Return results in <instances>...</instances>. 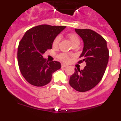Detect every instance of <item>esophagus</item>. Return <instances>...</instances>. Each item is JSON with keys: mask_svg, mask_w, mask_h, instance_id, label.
Wrapping results in <instances>:
<instances>
[{"mask_svg": "<svg viewBox=\"0 0 121 121\" xmlns=\"http://www.w3.org/2000/svg\"><path fill=\"white\" fill-rule=\"evenodd\" d=\"M67 67V65H65V64H61V67L62 68H65V67Z\"/></svg>", "mask_w": 121, "mask_h": 121, "instance_id": "esophagus-1", "label": "esophagus"}]
</instances>
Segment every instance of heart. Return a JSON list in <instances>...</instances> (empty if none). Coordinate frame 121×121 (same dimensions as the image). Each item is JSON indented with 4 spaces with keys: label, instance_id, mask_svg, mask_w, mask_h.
Here are the masks:
<instances>
[{
    "label": "heart",
    "instance_id": "1",
    "mask_svg": "<svg viewBox=\"0 0 121 121\" xmlns=\"http://www.w3.org/2000/svg\"><path fill=\"white\" fill-rule=\"evenodd\" d=\"M67 37H68V39L70 40V42L72 44V45L74 44H79L80 43V39L79 37L78 36L77 34L74 33H70L67 35ZM60 40V37L59 36H57L56 37H54V39H53V42H52V46L53 48L57 47L59 42ZM58 59L64 62H67L70 59V57L68 54H65V53H61L58 55Z\"/></svg>",
    "mask_w": 121,
    "mask_h": 121
}]
</instances>
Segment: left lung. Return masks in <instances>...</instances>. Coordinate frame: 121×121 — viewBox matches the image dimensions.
I'll list each match as a JSON object with an SVG mask.
<instances>
[{"instance_id": "obj_1", "label": "left lung", "mask_w": 121, "mask_h": 121, "mask_svg": "<svg viewBox=\"0 0 121 121\" xmlns=\"http://www.w3.org/2000/svg\"><path fill=\"white\" fill-rule=\"evenodd\" d=\"M84 41V49L78 64L86 62L83 70L74 69L69 84L75 90L85 92L94 88L102 79L108 62L109 51L102 36L90 29H75Z\"/></svg>"}]
</instances>
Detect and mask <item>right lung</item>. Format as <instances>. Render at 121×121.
<instances>
[{"label": "right lung", "instance_id": "right-lung-1", "mask_svg": "<svg viewBox=\"0 0 121 121\" xmlns=\"http://www.w3.org/2000/svg\"><path fill=\"white\" fill-rule=\"evenodd\" d=\"M65 27L40 25L28 30L20 40L18 64L21 74L29 84L36 86L46 85L51 81L52 74L60 68V62H48L43 58V54L52 48L54 37Z\"/></svg>", "mask_w": 121, "mask_h": 121}]
</instances>
